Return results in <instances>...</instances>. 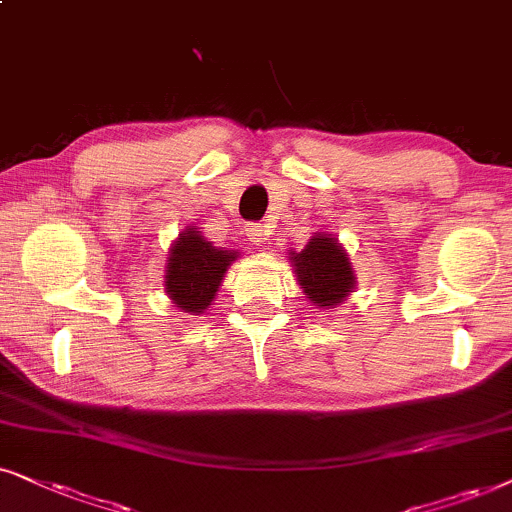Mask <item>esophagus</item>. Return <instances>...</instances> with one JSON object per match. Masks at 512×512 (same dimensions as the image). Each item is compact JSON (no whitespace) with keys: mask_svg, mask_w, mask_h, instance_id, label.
I'll return each instance as SVG.
<instances>
[{"mask_svg":"<svg viewBox=\"0 0 512 512\" xmlns=\"http://www.w3.org/2000/svg\"><path fill=\"white\" fill-rule=\"evenodd\" d=\"M245 236H248V241L252 245H262L269 238L267 229L260 227V224H248V227H245Z\"/></svg>","mask_w":512,"mask_h":512,"instance_id":"esophagus-1","label":"esophagus"}]
</instances>
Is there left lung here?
<instances>
[{
	"label": "left lung",
	"instance_id": "8db88e82",
	"mask_svg": "<svg viewBox=\"0 0 512 512\" xmlns=\"http://www.w3.org/2000/svg\"><path fill=\"white\" fill-rule=\"evenodd\" d=\"M288 255L299 288L316 309H337L356 290L349 252L335 234L316 231L304 250H290Z\"/></svg>",
	"mask_w": 512,
	"mask_h": 512
}]
</instances>
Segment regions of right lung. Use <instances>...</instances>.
<instances>
[{"label": "right lung", "mask_w": 512, "mask_h": 512, "mask_svg": "<svg viewBox=\"0 0 512 512\" xmlns=\"http://www.w3.org/2000/svg\"><path fill=\"white\" fill-rule=\"evenodd\" d=\"M236 260V250L217 248L199 227H185L168 248L163 274L168 299L180 311L201 316L215 302L217 290Z\"/></svg>", "instance_id": "1"}]
</instances>
